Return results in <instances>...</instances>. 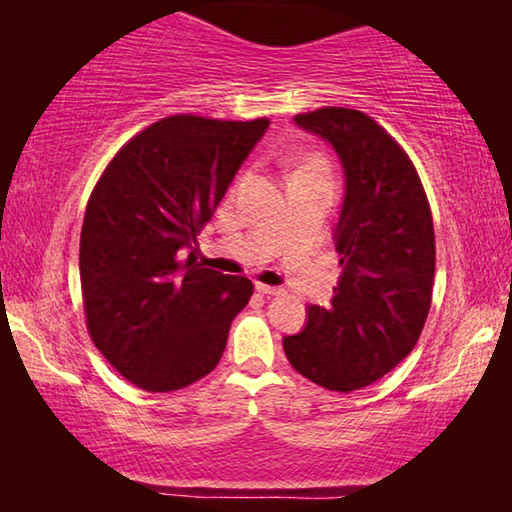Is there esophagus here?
Wrapping results in <instances>:
<instances>
[{
  "label": "esophagus",
  "instance_id": "1",
  "mask_svg": "<svg viewBox=\"0 0 512 512\" xmlns=\"http://www.w3.org/2000/svg\"><path fill=\"white\" fill-rule=\"evenodd\" d=\"M255 289L262 296H280V293H284L282 287H268V284H255Z\"/></svg>",
  "mask_w": 512,
  "mask_h": 512
}]
</instances>
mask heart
<instances>
[{
    "label": "heart",
    "mask_w": 512,
    "mask_h": 512,
    "mask_svg": "<svg viewBox=\"0 0 512 512\" xmlns=\"http://www.w3.org/2000/svg\"><path fill=\"white\" fill-rule=\"evenodd\" d=\"M302 173H316V176H327V164H325V160H320L314 155V158H307L305 162H302L293 176H302Z\"/></svg>",
    "instance_id": "1"
}]
</instances>
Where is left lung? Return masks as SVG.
<instances>
[{
    "label": "left lung",
    "instance_id": "1",
    "mask_svg": "<svg viewBox=\"0 0 512 512\" xmlns=\"http://www.w3.org/2000/svg\"><path fill=\"white\" fill-rule=\"evenodd\" d=\"M293 121L341 162L334 246L343 273L329 305H309L305 327L282 345L302 377L350 393L391 372L420 339L436 271L431 210L409 155L361 110L320 108Z\"/></svg>",
    "mask_w": 512,
    "mask_h": 512
}]
</instances>
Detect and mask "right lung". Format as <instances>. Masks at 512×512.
I'll use <instances>...</instances> for the list:
<instances>
[{
    "label": "right lung",
    "mask_w": 512,
    "mask_h": 512,
    "mask_svg": "<svg viewBox=\"0 0 512 512\" xmlns=\"http://www.w3.org/2000/svg\"><path fill=\"white\" fill-rule=\"evenodd\" d=\"M266 128L268 119L155 121L94 187L79 255L85 318L103 357L144 391H178L212 372L253 296L248 277L203 268L194 253Z\"/></svg>",
    "instance_id": "obj_1"
}]
</instances>
